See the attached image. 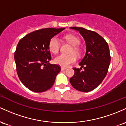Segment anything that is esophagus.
<instances>
[{
	"instance_id": "34e87169",
	"label": "esophagus",
	"mask_w": 126,
	"mask_h": 126,
	"mask_svg": "<svg viewBox=\"0 0 126 126\" xmlns=\"http://www.w3.org/2000/svg\"><path fill=\"white\" fill-rule=\"evenodd\" d=\"M67 68H66V67H61V71L66 70V69H67Z\"/></svg>"
}]
</instances>
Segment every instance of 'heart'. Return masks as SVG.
Returning a JSON list of instances; mask_svg holds the SVG:
<instances>
[{
	"label": "heart",
	"instance_id": "b5f03b06",
	"mask_svg": "<svg viewBox=\"0 0 126 126\" xmlns=\"http://www.w3.org/2000/svg\"><path fill=\"white\" fill-rule=\"evenodd\" d=\"M64 39L67 42L73 46L71 49L69 55H63L56 56L54 61L55 63L62 67H68L71 63L76 62L77 55H80L81 53V49L78 45L80 44V40L78 37L73 34H67L64 36ZM49 49L53 53H57L60 49V42L58 38L56 37H53L51 38L49 43Z\"/></svg>",
	"mask_w": 126,
	"mask_h": 126
}]
</instances>
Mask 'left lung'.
<instances>
[{
  "label": "left lung",
  "mask_w": 126,
  "mask_h": 126,
  "mask_svg": "<svg viewBox=\"0 0 126 126\" xmlns=\"http://www.w3.org/2000/svg\"><path fill=\"white\" fill-rule=\"evenodd\" d=\"M71 29L79 31L83 37L86 52L79 63L81 67L73 68L74 74L70 81L76 90L88 92L96 88L107 76L111 61L110 49L105 39L97 32L82 27Z\"/></svg>",
  "instance_id": "obj_1"
}]
</instances>
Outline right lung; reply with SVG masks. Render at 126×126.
Masks as SVG:
<instances>
[{
    "instance_id": "1",
    "label": "right lung",
    "mask_w": 126,
    "mask_h": 126,
    "mask_svg": "<svg viewBox=\"0 0 126 126\" xmlns=\"http://www.w3.org/2000/svg\"><path fill=\"white\" fill-rule=\"evenodd\" d=\"M65 28H47L32 32L18 42L14 58L19 80L29 89L43 92L53 85L61 67L51 60L49 43Z\"/></svg>"
}]
</instances>
